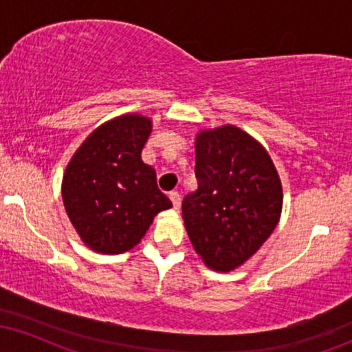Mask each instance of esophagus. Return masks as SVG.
I'll return each mask as SVG.
<instances>
[{
	"instance_id": "34e87169",
	"label": "esophagus",
	"mask_w": 352,
	"mask_h": 352,
	"mask_svg": "<svg viewBox=\"0 0 352 352\" xmlns=\"http://www.w3.org/2000/svg\"><path fill=\"white\" fill-rule=\"evenodd\" d=\"M168 199L172 200L173 208H175V210H179V208H180L182 199H180V193H179V192H170V193H168Z\"/></svg>"
}]
</instances>
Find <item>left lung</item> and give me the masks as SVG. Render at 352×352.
I'll return each mask as SVG.
<instances>
[{
    "mask_svg": "<svg viewBox=\"0 0 352 352\" xmlns=\"http://www.w3.org/2000/svg\"><path fill=\"white\" fill-rule=\"evenodd\" d=\"M199 188L182 204L185 228L208 268L230 272L260 250L280 221L283 188L272 157L235 125L195 139Z\"/></svg>",
    "mask_w": 352,
    "mask_h": 352,
    "instance_id": "obj_1",
    "label": "left lung"
}]
</instances>
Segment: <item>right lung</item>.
<instances>
[{"mask_svg":"<svg viewBox=\"0 0 352 352\" xmlns=\"http://www.w3.org/2000/svg\"><path fill=\"white\" fill-rule=\"evenodd\" d=\"M152 120L124 114L99 125L80 144L63 177V201L72 227L89 248L104 254L129 252L153 217L172 207L142 162Z\"/></svg>","mask_w":352,"mask_h":352,"instance_id":"add662e5","label":"right lung"}]
</instances>
